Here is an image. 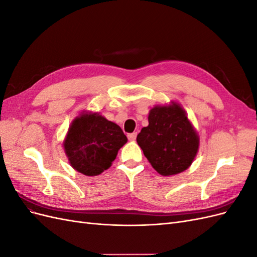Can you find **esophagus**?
Here are the masks:
<instances>
[{"label":"esophagus","instance_id":"1","mask_svg":"<svg viewBox=\"0 0 257 257\" xmlns=\"http://www.w3.org/2000/svg\"><path fill=\"white\" fill-rule=\"evenodd\" d=\"M136 136H137V133H131V134H128V135H127L128 141H131V142H134L135 139H136Z\"/></svg>","mask_w":257,"mask_h":257}]
</instances>
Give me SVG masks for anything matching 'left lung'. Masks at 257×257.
Listing matches in <instances>:
<instances>
[{
    "mask_svg": "<svg viewBox=\"0 0 257 257\" xmlns=\"http://www.w3.org/2000/svg\"><path fill=\"white\" fill-rule=\"evenodd\" d=\"M148 121L136 141L152 167L162 176L188 169L197 154L199 137L183 108L175 102L155 106Z\"/></svg>",
    "mask_w": 257,
    "mask_h": 257,
    "instance_id": "obj_1",
    "label": "left lung"
}]
</instances>
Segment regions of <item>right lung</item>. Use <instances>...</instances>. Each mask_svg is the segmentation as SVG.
Segmentation results:
<instances>
[{
	"instance_id": "obj_1",
	"label": "right lung",
	"mask_w": 257,
	"mask_h": 257,
	"mask_svg": "<svg viewBox=\"0 0 257 257\" xmlns=\"http://www.w3.org/2000/svg\"><path fill=\"white\" fill-rule=\"evenodd\" d=\"M127 138L115 123L97 112H82L72 122L64 150L72 167L85 176H97L111 166Z\"/></svg>"
}]
</instances>
